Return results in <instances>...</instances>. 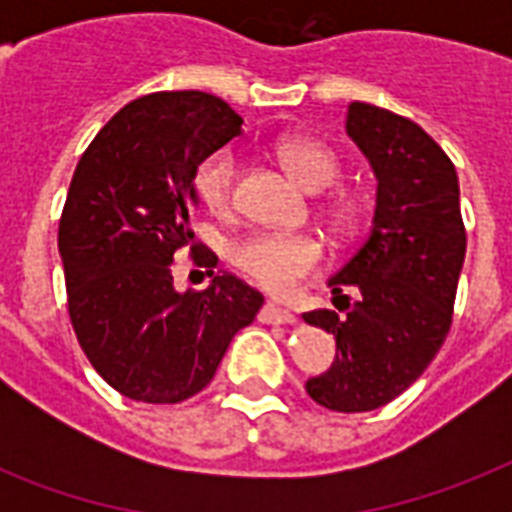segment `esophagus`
Masks as SVG:
<instances>
[{"mask_svg": "<svg viewBox=\"0 0 512 512\" xmlns=\"http://www.w3.org/2000/svg\"><path fill=\"white\" fill-rule=\"evenodd\" d=\"M260 319L271 321V324H295L297 316L292 311H287V308H281L279 303L268 300V303L263 305V313H260Z\"/></svg>", "mask_w": 512, "mask_h": 512, "instance_id": "34e87169", "label": "esophagus"}]
</instances>
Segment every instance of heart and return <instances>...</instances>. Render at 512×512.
Listing matches in <instances>:
<instances>
[{
    "instance_id": "heart-1",
    "label": "heart",
    "mask_w": 512,
    "mask_h": 512,
    "mask_svg": "<svg viewBox=\"0 0 512 512\" xmlns=\"http://www.w3.org/2000/svg\"><path fill=\"white\" fill-rule=\"evenodd\" d=\"M279 162L308 191H324L340 177V159L332 148L311 138L281 140ZM233 183H236V156L231 151H215L199 164L193 185L201 204L212 215H228L233 204ZM335 223L345 231L356 228L361 220V204L350 196H337L329 204ZM231 263L255 279L260 287L276 295H287L300 287L321 263H324V244L313 233H284L260 231L233 244Z\"/></svg>"
}]
</instances>
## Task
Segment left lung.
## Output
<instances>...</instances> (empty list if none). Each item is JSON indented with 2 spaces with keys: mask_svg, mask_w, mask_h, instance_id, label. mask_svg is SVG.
<instances>
[{
  "mask_svg": "<svg viewBox=\"0 0 512 512\" xmlns=\"http://www.w3.org/2000/svg\"><path fill=\"white\" fill-rule=\"evenodd\" d=\"M345 132L372 164L377 199L372 231L329 279L341 313H303L337 342L332 366L305 390L316 404L353 414L401 396L444 345L465 225L457 170L420 124L356 100Z\"/></svg>",
  "mask_w": 512,
  "mask_h": 512,
  "instance_id": "left-lung-1",
  "label": "left lung"
}]
</instances>
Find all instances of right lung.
Returning <instances> with one entry per match:
<instances>
[{
  "label": "right lung",
  "mask_w": 512,
  "mask_h": 512,
  "mask_svg": "<svg viewBox=\"0 0 512 512\" xmlns=\"http://www.w3.org/2000/svg\"><path fill=\"white\" fill-rule=\"evenodd\" d=\"M225 100L199 90L127 103L84 151L60 215L68 316L95 372L143 404H180L215 377L263 295L217 273L201 292H177L172 260L217 257L193 239L199 164L241 135Z\"/></svg>",
  "instance_id": "1"
}]
</instances>
